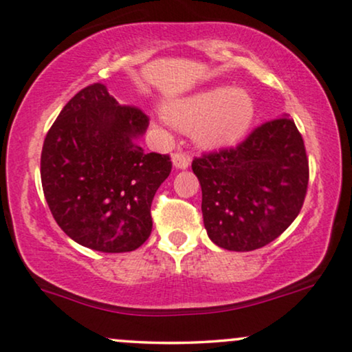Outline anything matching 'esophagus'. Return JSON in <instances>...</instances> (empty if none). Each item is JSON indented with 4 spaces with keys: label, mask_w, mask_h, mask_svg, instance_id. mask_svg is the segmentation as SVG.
<instances>
[{
    "label": "esophagus",
    "mask_w": 352,
    "mask_h": 352,
    "mask_svg": "<svg viewBox=\"0 0 352 352\" xmlns=\"http://www.w3.org/2000/svg\"><path fill=\"white\" fill-rule=\"evenodd\" d=\"M173 166L176 168V170H186V168H189L190 165V157L186 153H173Z\"/></svg>",
    "instance_id": "obj_1"
}]
</instances>
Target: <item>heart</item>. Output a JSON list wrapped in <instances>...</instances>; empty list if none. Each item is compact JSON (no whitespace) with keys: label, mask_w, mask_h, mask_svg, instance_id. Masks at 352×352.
<instances>
[{"label":"heart","mask_w":352,"mask_h":352,"mask_svg":"<svg viewBox=\"0 0 352 352\" xmlns=\"http://www.w3.org/2000/svg\"><path fill=\"white\" fill-rule=\"evenodd\" d=\"M163 115L181 131H192L207 148L228 147L248 134L255 118V102L248 90L218 85L168 102Z\"/></svg>","instance_id":"obj_1"}]
</instances>
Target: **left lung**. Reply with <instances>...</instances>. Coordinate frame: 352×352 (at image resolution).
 Returning a JSON list of instances; mask_svg holds the SVG:
<instances>
[{"label":"left lung","mask_w":352,"mask_h":352,"mask_svg":"<svg viewBox=\"0 0 352 352\" xmlns=\"http://www.w3.org/2000/svg\"><path fill=\"white\" fill-rule=\"evenodd\" d=\"M212 243L249 252L275 241L302 208L309 182L304 140L287 115L257 127L236 148L192 162Z\"/></svg>","instance_id":"obj_1"}]
</instances>
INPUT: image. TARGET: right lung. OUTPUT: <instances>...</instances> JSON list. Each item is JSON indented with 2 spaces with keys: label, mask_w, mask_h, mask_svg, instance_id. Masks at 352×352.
Listing matches in <instances>:
<instances>
[{
  "label": "right lung",
  "mask_w": 352,
  "mask_h": 352,
  "mask_svg": "<svg viewBox=\"0 0 352 352\" xmlns=\"http://www.w3.org/2000/svg\"><path fill=\"white\" fill-rule=\"evenodd\" d=\"M147 127L139 108L122 107L103 84L82 89L53 122L40 160L43 194L77 244L120 254L148 239L150 207L171 160L137 144Z\"/></svg>",
  "instance_id": "add662e5"
}]
</instances>
